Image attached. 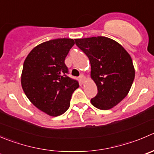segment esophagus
<instances>
[{
  "label": "esophagus",
  "instance_id": "1",
  "mask_svg": "<svg viewBox=\"0 0 154 154\" xmlns=\"http://www.w3.org/2000/svg\"><path fill=\"white\" fill-rule=\"evenodd\" d=\"M79 78H80V83H81L82 84H83V83H84V82H85V80H86V77H85V76L83 75V74H81V75L80 76V77H79Z\"/></svg>",
  "mask_w": 154,
  "mask_h": 154
}]
</instances>
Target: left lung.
I'll use <instances>...</instances> for the list:
<instances>
[{
    "instance_id": "8db88e82",
    "label": "left lung",
    "mask_w": 154,
    "mask_h": 154,
    "mask_svg": "<svg viewBox=\"0 0 154 154\" xmlns=\"http://www.w3.org/2000/svg\"><path fill=\"white\" fill-rule=\"evenodd\" d=\"M75 44L89 58L91 78L98 88L91 99L94 107L109 110L129 93L135 68L128 52L117 41L102 36L74 39Z\"/></svg>"
}]
</instances>
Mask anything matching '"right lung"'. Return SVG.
<instances>
[{"label":"right lung","mask_w":154,"mask_h":154,"mask_svg":"<svg viewBox=\"0 0 154 154\" xmlns=\"http://www.w3.org/2000/svg\"><path fill=\"white\" fill-rule=\"evenodd\" d=\"M74 45L70 38H58L37 45L23 64L21 83L36 107L52 117L65 113L78 82L67 76L65 59Z\"/></svg>","instance_id":"right-lung-1"}]
</instances>
